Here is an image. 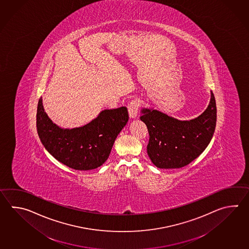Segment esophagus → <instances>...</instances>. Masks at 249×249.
<instances>
[{"instance_id":"esophagus-1","label":"esophagus","mask_w":249,"mask_h":249,"mask_svg":"<svg viewBox=\"0 0 249 249\" xmlns=\"http://www.w3.org/2000/svg\"><path fill=\"white\" fill-rule=\"evenodd\" d=\"M138 109H139V103L137 100H132L128 104L127 106V110L130 118L135 119L137 116L138 113Z\"/></svg>"}]
</instances>
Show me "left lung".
Wrapping results in <instances>:
<instances>
[{
  "label": "left lung",
  "mask_w": 249,
  "mask_h": 249,
  "mask_svg": "<svg viewBox=\"0 0 249 249\" xmlns=\"http://www.w3.org/2000/svg\"><path fill=\"white\" fill-rule=\"evenodd\" d=\"M140 120L149 132L148 156L160 168H183L198 157L213 137L216 105L213 92L208 108L190 121H179L163 112L143 108Z\"/></svg>",
  "instance_id": "obj_1"
}]
</instances>
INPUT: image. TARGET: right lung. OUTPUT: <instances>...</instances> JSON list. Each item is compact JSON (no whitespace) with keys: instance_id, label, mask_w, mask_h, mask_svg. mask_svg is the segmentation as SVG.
<instances>
[{"instance_id":"right-lung-1","label":"right lung","mask_w":249,"mask_h":249,"mask_svg":"<svg viewBox=\"0 0 249 249\" xmlns=\"http://www.w3.org/2000/svg\"><path fill=\"white\" fill-rule=\"evenodd\" d=\"M128 121L127 107L102 111L83 127L61 128L47 115L39 99L36 127L46 150L75 170H90L106 162L117 136Z\"/></svg>"}]
</instances>
